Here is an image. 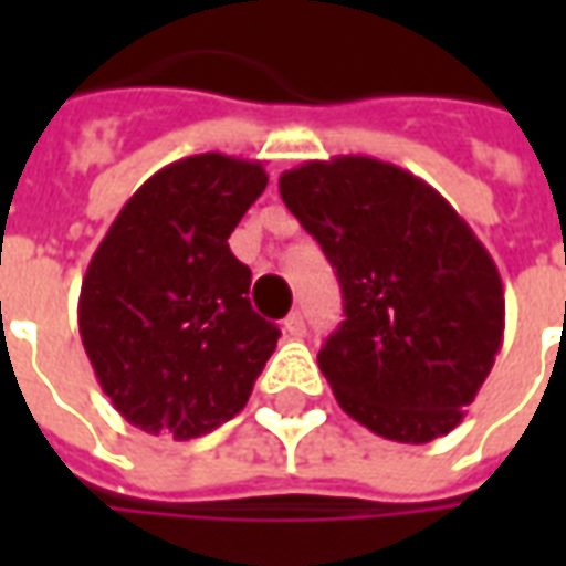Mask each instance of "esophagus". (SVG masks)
I'll list each match as a JSON object with an SVG mask.
<instances>
[{
    "instance_id": "obj_1",
    "label": "esophagus",
    "mask_w": 566,
    "mask_h": 566,
    "mask_svg": "<svg viewBox=\"0 0 566 566\" xmlns=\"http://www.w3.org/2000/svg\"><path fill=\"white\" fill-rule=\"evenodd\" d=\"M282 327H284V333L291 336V339H300V336L306 333V321H303V315H300V312H291V315L284 318Z\"/></svg>"
}]
</instances>
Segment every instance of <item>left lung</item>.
<instances>
[{
  "label": "left lung",
  "instance_id": "8db88e82",
  "mask_svg": "<svg viewBox=\"0 0 566 566\" xmlns=\"http://www.w3.org/2000/svg\"><path fill=\"white\" fill-rule=\"evenodd\" d=\"M279 193L336 270L345 321L318 352L348 416L394 442L463 421L503 345V282L442 193L376 157L308 160Z\"/></svg>",
  "mask_w": 566,
  "mask_h": 566
}]
</instances>
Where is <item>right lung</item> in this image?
<instances>
[{
  "instance_id": "add662e5",
  "label": "right lung",
  "mask_w": 566,
  "mask_h": 566,
  "mask_svg": "<svg viewBox=\"0 0 566 566\" xmlns=\"http://www.w3.org/2000/svg\"><path fill=\"white\" fill-rule=\"evenodd\" d=\"M260 160L218 150L154 172L91 258L78 331L99 388L145 433L197 439L245 409L279 327L251 308L227 239L263 193Z\"/></svg>"
}]
</instances>
